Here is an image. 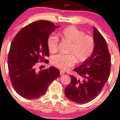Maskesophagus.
<instances>
[{
    "mask_svg": "<svg viewBox=\"0 0 120 120\" xmlns=\"http://www.w3.org/2000/svg\"><path fill=\"white\" fill-rule=\"evenodd\" d=\"M64 74H65V72L63 71H60V75H63Z\"/></svg>",
    "mask_w": 120,
    "mask_h": 120,
    "instance_id": "34e87169",
    "label": "esophagus"
}]
</instances>
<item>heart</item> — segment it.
Returning <instances> with one entry per match:
<instances>
[{
	"mask_svg": "<svg viewBox=\"0 0 120 120\" xmlns=\"http://www.w3.org/2000/svg\"><path fill=\"white\" fill-rule=\"evenodd\" d=\"M59 35L64 41L70 45L68 55L58 54L51 58L52 65L63 71L70 69L77 62L82 63L88 60L93 52L95 47L94 40L91 36L74 26H71L63 30ZM58 46V38L50 35L47 39V47L51 53L56 52Z\"/></svg>",
	"mask_w": 120,
	"mask_h": 120,
	"instance_id": "b5f03b06",
	"label": "heart"
}]
</instances>
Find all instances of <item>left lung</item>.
Returning a JSON list of instances; mask_svg holds the SVG:
<instances>
[{"mask_svg":"<svg viewBox=\"0 0 120 120\" xmlns=\"http://www.w3.org/2000/svg\"><path fill=\"white\" fill-rule=\"evenodd\" d=\"M95 47L90 57L74 70L80 77L70 75L71 82L65 89L66 97L77 104L91 101L99 94L108 81L111 57L107 43L96 27H93Z\"/></svg>","mask_w":120,"mask_h":120,"instance_id":"8db88e82","label":"left lung"}]
</instances>
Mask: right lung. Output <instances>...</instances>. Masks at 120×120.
Returning a JSON list of instances; mask_svg holds the SVG:
<instances>
[{"label":"right lung","instance_id":"1","mask_svg":"<svg viewBox=\"0 0 120 120\" xmlns=\"http://www.w3.org/2000/svg\"><path fill=\"white\" fill-rule=\"evenodd\" d=\"M59 26L41 20L34 22L20 30L14 38L8 57L9 75L12 86L18 94L35 99L46 93L51 82L60 75L53 66L38 71L39 60L48 62L47 39Z\"/></svg>","mask_w":120,"mask_h":120}]
</instances>
